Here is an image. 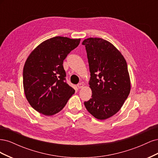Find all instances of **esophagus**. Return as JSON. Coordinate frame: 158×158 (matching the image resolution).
<instances>
[{"label": "esophagus", "mask_w": 158, "mask_h": 158, "mask_svg": "<svg viewBox=\"0 0 158 158\" xmlns=\"http://www.w3.org/2000/svg\"><path fill=\"white\" fill-rule=\"evenodd\" d=\"M83 86H84V84H83L82 83H80V84H77V87H78V89L82 88Z\"/></svg>", "instance_id": "1"}]
</instances>
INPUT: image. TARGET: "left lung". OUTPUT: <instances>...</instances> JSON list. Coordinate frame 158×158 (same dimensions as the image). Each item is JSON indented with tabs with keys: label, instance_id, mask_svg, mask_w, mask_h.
I'll return each instance as SVG.
<instances>
[{
	"label": "left lung",
	"instance_id": "obj_1",
	"mask_svg": "<svg viewBox=\"0 0 158 158\" xmlns=\"http://www.w3.org/2000/svg\"><path fill=\"white\" fill-rule=\"evenodd\" d=\"M90 72L92 95L84 102L88 112L99 120L112 117L121 109L131 91L127 62L111 43L102 38L83 41Z\"/></svg>",
	"mask_w": 158,
	"mask_h": 158
}]
</instances>
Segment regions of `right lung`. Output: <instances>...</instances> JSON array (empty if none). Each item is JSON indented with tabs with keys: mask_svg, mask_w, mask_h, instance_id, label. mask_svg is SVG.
I'll return each instance as SVG.
<instances>
[{
	"mask_svg": "<svg viewBox=\"0 0 158 158\" xmlns=\"http://www.w3.org/2000/svg\"><path fill=\"white\" fill-rule=\"evenodd\" d=\"M80 39L56 36L33 50L23 70L26 98L37 111L51 116L63 109L75 90L66 82L63 60Z\"/></svg>",
	"mask_w": 158,
	"mask_h": 158,
	"instance_id": "obj_1",
	"label": "right lung"
}]
</instances>
